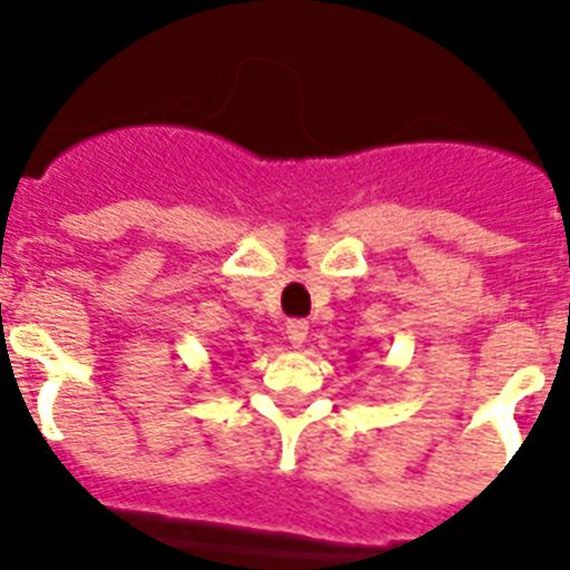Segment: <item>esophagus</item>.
I'll use <instances>...</instances> for the list:
<instances>
[{"instance_id":"obj_1","label":"esophagus","mask_w":570,"mask_h":570,"mask_svg":"<svg viewBox=\"0 0 570 570\" xmlns=\"http://www.w3.org/2000/svg\"><path fill=\"white\" fill-rule=\"evenodd\" d=\"M285 334H288L291 345L302 347V345H305V340H308V322H305V320H291L288 325H285Z\"/></svg>"}]
</instances>
